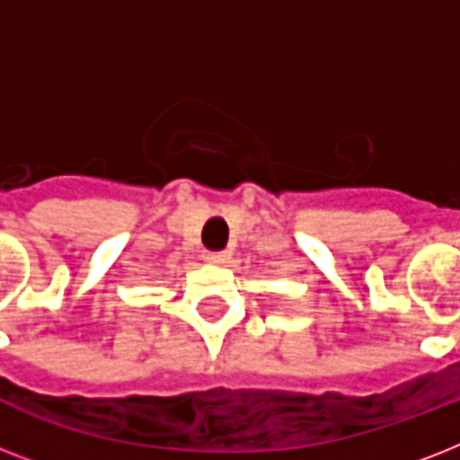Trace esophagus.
Masks as SVG:
<instances>
[{
	"label": "esophagus",
	"instance_id": "esophagus-1",
	"mask_svg": "<svg viewBox=\"0 0 460 460\" xmlns=\"http://www.w3.org/2000/svg\"><path fill=\"white\" fill-rule=\"evenodd\" d=\"M202 258H205V262L219 265V262H224V260H226V255H224L222 251H208V252H205V255H202Z\"/></svg>",
	"mask_w": 460,
	"mask_h": 460
}]
</instances>
